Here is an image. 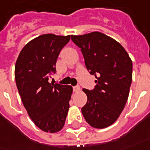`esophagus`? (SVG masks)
<instances>
[{"label":"esophagus","mask_w":150,"mask_h":150,"mask_svg":"<svg viewBox=\"0 0 150 150\" xmlns=\"http://www.w3.org/2000/svg\"><path fill=\"white\" fill-rule=\"evenodd\" d=\"M73 89H74L75 92H78V91H79V89H80V87H79V85H76V86L73 87Z\"/></svg>","instance_id":"esophagus-1"}]
</instances>
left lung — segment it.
Masks as SVG:
<instances>
[{"instance_id":"obj_1","label":"left lung","mask_w":150,"mask_h":150,"mask_svg":"<svg viewBox=\"0 0 150 150\" xmlns=\"http://www.w3.org/2000/svg\"><path fill=\"white\" fill-rule=\"evenodd\" d=\"M83 54L90 75H95L93 89L83 88L88 100L81 108L86 122L103 129L117 120L124 109L132 81V62L113 38L99 32L71 35Z\"/></svg>"}]
</instances>
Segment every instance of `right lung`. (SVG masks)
<instances>
[{"label": "right lung", "mask_w": 150, "mask_h": 150, "mask_svg": "<svg viewBox=\"0 0 150 150\" xmlns=\"http://www.w3.org/2000/svg\"><path fill=\"white\" fill-rule=\"evenodd\" d=\"M71 36L43 34L21 50L15 63V77L21 100L29 117L38 128L55 133L65 125L72 87L49 83L56 63Z\"/></svg>", "instance_id": "obj_1"}]
</instances>
